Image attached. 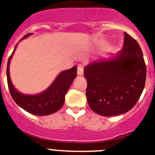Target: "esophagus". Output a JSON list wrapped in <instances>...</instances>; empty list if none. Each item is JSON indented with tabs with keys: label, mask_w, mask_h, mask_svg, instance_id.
<instances>
[{
	"label": "esophagus",
	"mask_w": 155,
	"mask_h": 155,
	"mask_svg": "<svg viewBox=\"0 0 155 155\" xmlns=\"http://www.w3.org/2000/svg\"><path fill=\"white\" fill-rule=\"evenodd\" d=\"M77 74L79 75H82L84 74V67L82 65H79L77 68Z\"/></svg>",
	"instance_id": "34e87169"
}]
</instances>
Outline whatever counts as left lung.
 Wrapping results in <instances>:
<instances>
[{
	"mask_svg": "<svg viewBox=\"0 0 155 155\" xmlns=\"http://www.w3.org/2000/svg\"><path fill=\"white\" fill-rule=\"evenodd\" d=\"M84 74L91 110L114 116L124 114L137 102L146 84V66L137 41L125 32L123 49L116 58L93 62Z\"/></svg>",
	"mask_w": 155,
	"mask_h": 155,
	"instance_id": "left-lung-1",
	"label": "left lung"
}]
</instances>
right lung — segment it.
<instances>
[{
	"mask_svg": "<svg viewBox=\"0 0 155 155\" xmlns=\"http://www.w3.org/2000/svg\"><path fill=\"white\" fill-rule=\"evenodd\" d=\"M30 35L31 34L28 33L22 38H26ZM15 48L9 58L7 63V83L12 98L22 109L35 115H48L58 111L63 106L65 95L74 79L76 77L77 67L75 66L71 69L62 71L51 85L42 93L37 95H24L15 89L9 78V62Z\"/></svg>",
	"mask_w": 155,
	"mask_h": 155,
	"instance_id": "right-lung-1",
	"label": "right lung"
}]
</instances>
